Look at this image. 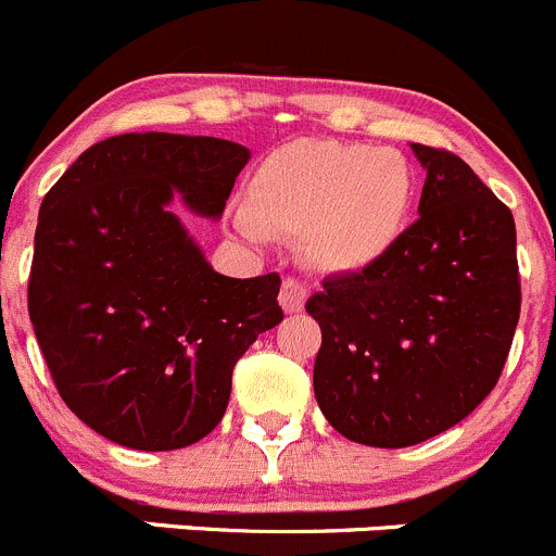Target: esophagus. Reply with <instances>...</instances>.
<instances>
[{
    "mask_svg": "<svg viewBox=\"0 0 556 556\" xmlns=\"http://www.w3.org/2000/svg\"><path fill=\"white\" fill-rule=\"evenodd\" d=\"M305 300H308V289H305L303 281L298 278H283L281 294H278V303L287 314H298V311L305 308Z\"/></svg>",
    "mask_w": 556,
    "mask_h": 556,
    "instance_id": "34e87169",
    "label": "esophagus"
}]
</instances>
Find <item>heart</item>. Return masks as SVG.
Wrapping results in <instances>:
<instances>
[{
    "mask_svg": "<svg viewBox=\"0 0 556 556\" xmlns=\"http://www.w3.org/2000/svg\"><path fill=\"white\" fill-rule=\"evenodd\" d=\"M415 204V172L399 150L300 139L267 157L245 199L242 229L300 235L325 273L352 275L382 262Z\"/></svg>",
    "mask_w": 556,
    "mask_h": 556,
    "instance_id": "heart-1",
    "label": "heart"
}]
</instances>
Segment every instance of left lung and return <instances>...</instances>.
Listing matches in <instances>:
<instances>
[{
    "label": "left lung",
    "mask_w": 556,
    "mask_h": 556,
    "mask_svg": "<svg viewBox=\"0 0 556 556\" xmlns=\"http://www.w3.org/2000/svg\"><path fill=\"white\" fill-rule=\"evenodd\" d=\"M420 218L374 267L330 275L314 393L327 422L371 447H409L462 422L494 390L519 325L516 224L458 155L412 144Z\"/></svg>",
    "instance_id": "obj_1"
}]
</instances>
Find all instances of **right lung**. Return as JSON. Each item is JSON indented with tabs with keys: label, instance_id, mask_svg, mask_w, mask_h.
I'll list each match as a JSON object with an SVG mask.
<instances>
[{
	"label": "right lung",
	"instance_id": "1",
	"mask_svg": "<svg viewBox=\"0 0 556 556\" xmlns=\"http://www.w3.org/2000/svg\"><path fill=\"white\" fill-rule=\"evenodd\" d=\"M251 152L123 134L56 179L37 215L29 319L62 401L105 440L177 451L224 417L231 371L283 319L281 275L215 273L177 213L218 220Z\"/></svg>",
	"mask_w": 556,
	"mask_h": 556
}]
</instances>
